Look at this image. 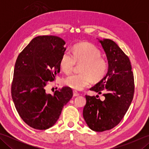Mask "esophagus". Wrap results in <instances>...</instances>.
Masks as SVG:
<instances>
[{"mask_svg":"<svg viewBox=\"0 0 149 149\" xmlns=\"http://www.w3.org/2000/svg\"><path fill=\"white\" fill-rule=\"evenodd\" d=\"M73 95H74V97H77V96L79 95V93L77 91L74 90V91H73Z\"/></svg>","mask_w":149,"mask_h":149,"instance_id":"1","label":"esophagus"}]
</instances>
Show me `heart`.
Wrapping results in <instances>:
<instances>
[{
  "label": "heart",
  "mask_w": 149,
  "mask_h": 149,
  "mask_svg": "<svg viewBox=\"0 0 149 149\" xmlns=\"http://www.w3.org/2000/svg\"><path fill=\"white\" fill-rule=\"evenodd\" d=\"M72 53L65 51L61 56L59 65L65 74L73 71L75 65L81 64V74L71 75L64 79V84L72 89L81 90L89 86L92 80L99 81L105 76L107 63L101 56V52L93 44L82 42L73 47Z\"/></svg>",
  "instance_id": "1"
}]
</instances>
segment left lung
I'll return each mask as SVG.
<instances>
[{"label": "left lung", "mask_w": 149, "mask_h": 149, "mask_svg": "<svg viewBox=\"0 0 149 149\" xmlns=\"http://www.w3.org/2000/svg\"><path fill=\"white\" fill-rule=\"evenodd\" d=\"M99 41L106 54L108 70L90 90L99 94L104 92L105 100L86 95L83 117L91 130L102 132L115 127L123 118L133 99L134 82L128 56L113 41Z\"/></svg>", "instance_id": "8db88e82"}]
</instances>
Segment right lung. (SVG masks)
<instances>
[{"mask_svg": "<svg viewBox=\"0 0 149 149\" xmlns=\"http://www.w3.org/2000/svg\"><path fill=\"white\" fill-rule=\"evenodd\" d=\"M65 41L55 36L34 38L18 55L15 63L11 96L19 115L28 125L45 130L55 124L63 106L73 96L70 87L53 95L45 92L48 81L60 72Z\"/></svg>", "mask_w": 149, "mask_h": 149, "instance_id": "right-lung-1", "label": "right lung"}]
</instances>
